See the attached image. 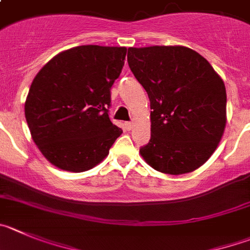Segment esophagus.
I'll use <instances>...</instances> for the list:
<instances>
[{"label":"esophagus","instance_id":"34e87169","mask_svg":"<svg viewBox=\"0 0 250 250\" xmlns=\"http://www.w3.org/2000/svg\"><path fill=\"white\" fill-rule=\"evenodd\" d=\"M132 126H134V124H132L131 121H127V123H125V127H126L127 130H131Z\"/></svg>","mask_w":250,"mask_h":250}]
</instances>
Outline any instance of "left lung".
Returning a JSON list of instances; mask_svg holds the SVG:
<instances>
[{"instance_id": "left-lung-1", "label": "left lung", "mask_w": 250, "mask_h": 250, "mask_svg": "<svg viewBox=\"0 0 250 250\" xmlns=\"http://www.w3.org/2000/svg\"><path fill=\"white\" fill-rule=\"evenodd\" d=\"M127 63L152 109L151 139L141 156L162 173L197 170L212 156L226 127L223 80L207 59L181 45L129 48Z\"/></svg>"}]
</instances>
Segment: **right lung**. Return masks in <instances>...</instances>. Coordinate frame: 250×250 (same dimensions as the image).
<instances>
[{"label": "right lung", "mask_w": 250, "mask_h": 250, "mask_svg": "<svg viewBox=\"0 0 250 250\" xmlns=\"http://www.w3.org/2000/svg\"><path fill=\"white\" fill-rule=\"evenodd\" d=\"M126 50L79 45L57 54L36 75L24 115L32 139L52 165L83 172L107 156L123 132L110 121L109 107Z\"/></svg>", "instance_id": "1"}]
</instances>
